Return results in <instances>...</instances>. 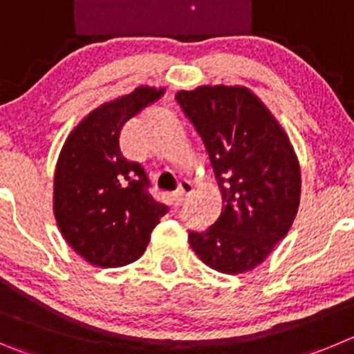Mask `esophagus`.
Instances as JSON below:
<instances>
[{
	"mask_svg": "<svg viewBox=\"0 0 354 354\" xmlns=\"http://www.w3.org/2000/svg\"><path fill=\"white\" fill-rule=\"evenodd\" d=\"M192 192H194V187H192V183H190V181H187V180L180 181V183H178L176 194H174V203H176V204L185 203L188 197L192 196Z\"/></svg>",
	"mask_w": 354,
	"mask_h": 354,
	"instance_id": "esophagus-1",
	"label": "esophagus"
}]
</instances>
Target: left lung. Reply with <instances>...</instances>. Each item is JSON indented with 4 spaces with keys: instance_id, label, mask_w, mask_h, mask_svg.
I'll use <instances>...</instances> for the list:
<instances>
[{
    "instance_id": "1",
    "label": "left lung",
    "mask_w": 354,
    "mask_h": 354,
    "mask_svg": "<svg viewBox=\"0 0 354 354\" xmlns=\"http://www.w3.org/2000/svg\"><path fill=\"white\" fill-rule=\"evenodd\" d=\"M178 104L196 127L222 192V214L188 232L201 260L223 274L263 262L288 234L300 203V167L286 132L246 87L180 91Z\"/></svg>"
}]
</instances>
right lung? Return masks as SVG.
I'll return each mask as SVG.
<instances>
[{"label":"right lung","instance_id":"1","mask_svg":"<svg viewBox=\"0 0 354 354\" xmlns=\"http://www.w3.org/2000/svg\"><path fill=\"white\" fill-rule=\"evenodd\" d=\"M164 88L138 87L87 115L66 140L54 174V214L66 243L97 267L140 259L151 230L167 213L150 196L147 173L122 155L129 118L157 101Z\"/></svg>","mask_w":354,"mask_h":354}]
</instances>
